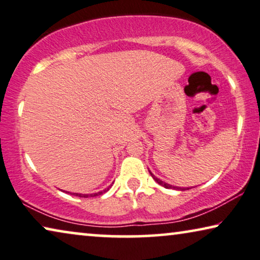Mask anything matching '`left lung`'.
I'll return each instance as SVG.
<instances>
[{"label":"left lung","mask_w":260,"mask_h":260,"mask_svg":"<svg viewBox=\"0 0 260 260\" xmlns=\"http://www.w3.org/2000/svg\"><path fill=\"white\" fill-rule=\"evenodd\" d=\"M149 173H151V172H149ZM151 175H152V178L154 179V180H155L156 182H158L159 185L164 186V187H165V188H177V189H182V191H184V189H185V188H180V187H175V186H172V185H170V184H166V182H164V181L160 180V179L154 177V175H153L152 173H151ZM186 189H188V188H186Z\"/></svg>","instance_id":"8db88e82"}]
</instances>
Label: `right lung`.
Instances as JSON below:
<instances>
[{
  "label": "right lung",
  "mask_w": 260,
  "mask_h": 260,
  "mask_svg": "<svg viewBox=\"0 0 260 260\" xmlns=\"http://www.w3.org/2000/svg\"><path fill=\"white\" fill-rule=\"evenodd\" d=\"M109 187H111V186H109ZM109 187H107V188L104 189V191H101V192L94 193V194H80V193H72V194H74V196H76V197H81V198H88V197H96V196H100V194H102V193L107 192L108 189H109Z\"/></svg>",
  "instance_id": "right-lung-1"
}]
</instances>
